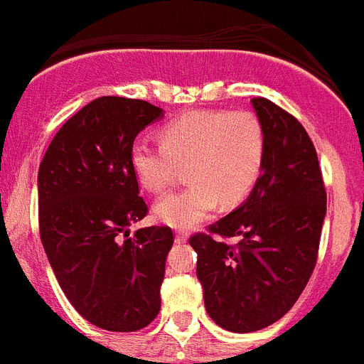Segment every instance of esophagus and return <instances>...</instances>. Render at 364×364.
<instances>
[{"mask_svg": "<svg viewBox=\"0 0 364 364\" xmlns=\"http://www.w3.org/2000/svg\"><path fill=\"white\" fill-rule=\"evenodd\" d=\"M188 238H190V232L184 231V229H178V231L174 232V240H176L178 244L188 242Z\"/></svg>", "mask_w": 364, "mask_h": 364, "instance_id": "esophagus-1", "label": "esophagus"}]
</instances>
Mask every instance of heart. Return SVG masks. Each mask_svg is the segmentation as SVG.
Wrapping results in <instances>:
<instances>
[{"mask_svg": "<svg viewBox=\"0 0 364 364\" xmlns=\"http://www.w3.org/2000/svg\"><path fill=\"white\" fill-rule=\"evenodd\" d=\"M159 139L161 144L133 142L129 164L139 184L152 193L168 190L186 165L190 184L154 208L159 222L173 228H193L220 200L223 206L238 205L263 171L267 135L259 116L250 110H191L167 122Z\"/></svg>", "mask_w": 364, "mask_h": 364, "instance_id": "heart-1", "label": "heart"}]
</instances>
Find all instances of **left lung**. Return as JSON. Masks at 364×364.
Instances as JSON below:
<instances>
[{"label":"left lung","instance_id":"left-lung-1","mask_svg":"<svg viewBox=\"0 0 364 364\" xmlns=\"http://www.w3.org/2000/svg\"><path fill=\"white\" fill-rule=\"evenodd\" d=\"M267 135L261 176L248 200L190 237L206 312L231 333H252L286 316L318 261L327 212L321 167L306 129L264 97L252 100ZM218 236H238L228 245Z\"/></svg>","mask_w":364,"mask_h":364}]
</instances>
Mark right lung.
<instances>
[{"mask_svg":"<svg viewBox=\"0 0 364 364\" xmlns=\"http://www.w3.org/2000/svg\"><path fill=\"white\" fill-rule=\"evenodd\" d=\"M161 116L142 100L90 101L63 124L39 165L41 242L65 297L100 329L133 333L161 308L173 231H127L148 214L129 150Z\"/></svg>","mask_w":364,"mask_h":364,"instance_id":"right-lung-1","label":"right lung"}]
</instances>
